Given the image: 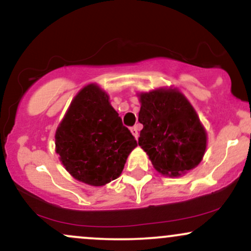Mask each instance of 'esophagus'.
Listing matches in <instances>:
<instances>
[{
    "instance_id": "obj_1",
    "label": "esophagus",
    "mask_w": 251,
    "mask_h": 251,
    "mask_svg": "<svg viewBox=\"0 0 251 251\" xmlns=\"http://www.w3.org/2000/svg\"><path fill=\"white\" fill-rule=\"evenodd\" d=\"M130 131H131V134H133L134 136H135V139H136V140L139 139V126H131Z\"/></svg>"
}]
</instances>
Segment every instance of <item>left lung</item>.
Listing matches in <instances>:
<instances>
[{
    "mask_svg": "<svg viewBox=\"0 0 251 251\" xmlns=\"http://www.w3.org/2000/svg\"><path fill=\"white\" fill-rule=\"evenodd\" d=\"M139 145L155 170L178 176L204 156L206 133L190 102L176 90H155L140 96Z\"/></svg>",
    "mask_w": 251,
    "mask_h": 251,
    "instance_id": "obj_1",
    "label": "left lung"
}]
</instances>
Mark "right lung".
Returning <instances> with one entry per match:
<instances>
[{"instance_id":"add662e5","label":"right lung","mask_w":251,"mask_h":251,"mask_svg":"<svg viewBox=\"0 0 251 251\" xmlns=\"http://www.w3.org/2000/svg\"><path fill=\"white\" fill-rule=\"evenodd\" d=\"M136 140L97 85L75 97L55 133L60 161L70 174L92 186H102L122 173Z\"/></svg>"}]
</instances>
